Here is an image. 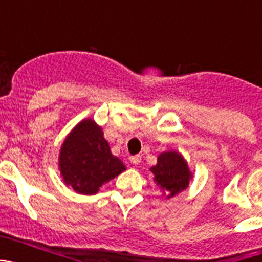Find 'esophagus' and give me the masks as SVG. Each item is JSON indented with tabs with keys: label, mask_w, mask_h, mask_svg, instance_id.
Returning a JSON list of instances; mask_svg holds the SVG:
<instances>
[{
	"label": "esophagus",
	"mask_w": 262,
	"mask_h": 262,
	"mask_svg": "<svg viewBox=\"0 0 262 262\" xmlns=\"http://www.w3.org/2000/svg\"><path fill=\"white\" fill-rule=\"evenodd\" d=\"M129 161H131V164H134V165H138L140 161H142V156L140 155H135V156H129Z\"/></svg>",
	"instance_id": "esophagus-1"
}]
</instances>
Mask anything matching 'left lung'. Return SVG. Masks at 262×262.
Segmentation results:
<instances>
[{"mask_svg":"<svg viewBox=\"0 0 262 262\" xmlns=\"http://www.w3.org/2000/svg\"><path fill=\"white\" fill-rule=\"evenodd\" d=\"M154 173V181L168 198L178 195L187 189L189 182L193 178L186 160L180 152H161L157 156V164L149 168Z\"/></svg>","mask_w":262,"mask_h":262,"instance_id":"obj_1","label":"left lung"}]
</instances>
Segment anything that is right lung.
I'll return each instance as SVG.
<instances>
[{
  "label": "right lung",
  "instance_id": "right-lung-1",
  "mask_svg": "<svg viewBox=\"0 0 262 262\" xmlns=\"http://www.w3.org/2000/svg\"><path fill=\"white\" fill-rule=\"evenodd\" d=\"M59 170L67 186L78 194L93 195L102 185L124 172L126 166L111 154L102 127L86 118L64 139L59 154Z\"/></svg>",
  "mask_w": 262,
  "mask_h": 262
}]
</instances>
